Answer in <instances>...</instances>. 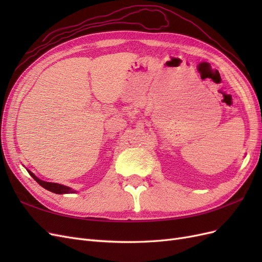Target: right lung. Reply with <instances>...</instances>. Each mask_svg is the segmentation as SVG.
I'll return each mask as SVG.
<instances>
[{"label":"right lung","instance_id":"1","mask_svg":"<svg viewBox=\"0 0 262 262\" xmlns=\"http://www.w3.org/2000/svg\"><path fill=\"white\" fill-rule=\"evenodd\" d=\"M28 170V169H27ZM29 175L33 177L39 185H40L41 187H43L45 189L49 190V191L51 192H54V193H58V194H63V193H74L76 192L75 190H73L72 188L70 187H67V186H63V185H60V184H55V182H48V181H43L41 179H39L38 177H36L33 172H31L30 170H28Z\"/></svg>","mask_w":262,"mask_h":262}]
</instances>
